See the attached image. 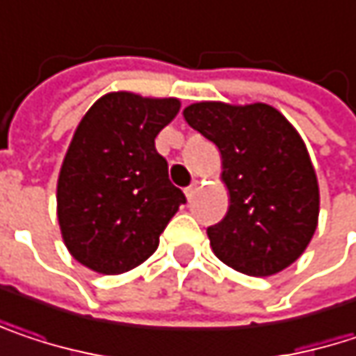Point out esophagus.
<instances>
[{
	"instance_id": "esophagus-1",
	"label": "esophagus",
	"mask_w": 356,
	"mask_h": 356,
	"mask_svg": "<svg viewBox=\"0 0 356 356\" xmlns=\"http://www.w3.org/2000/svg\"><path fill=\"white\" fill-rule=\"evenodd\" d=\"M195 191H197V183H195V181H193V183H191L189 187H185V195H187V200H189V202L193 200Z\"/></svg>"
}]
</instances>
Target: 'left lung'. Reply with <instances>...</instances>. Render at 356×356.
Instances as JSON below:
<instances>
[{"label": "left lung", "mask_w": 356, "mask_h": 356, "mask_svg": "<svg viewBox=\"0 0 356 356\" xmlns=\"http://www.w3.org/2000/svg\"><path fill=\"white\" fill-rule=\"evenodd\" d=\"M183 115L222 154L230 208L208 228L216 257L252 277L289 267L312 241L320 208L316 173L300 134L267 104L202 102Z\"/></svg>", "instance_id": "8db88e82"}]
</instances>
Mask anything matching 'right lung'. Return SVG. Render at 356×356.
<instances>
[{
    "label": "right lung",
    "mask_w": 356,
    "mask_h": 356,
    "mask_svg": "<svg viewBox=\"0 0 356 356\" xmlns=\"http://www.w3.org/2000/svg\"><path fill=\"white\" fill-rule=\"evenodd\" d=\"M179 106L118 91L83 115L60 167L56 211L63 241L85 267L104 275L138 267L187 202L154 148Z\"/></svg>",
    "instance_id": "right-lung-1"
}]
</instances>
